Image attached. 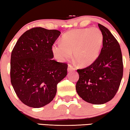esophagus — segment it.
I'll list each match as a JSON object with an SVG mask.
<instances>
[{"label":"esophagus","mask_w":130,"mask_h":130,"mask_svg":"<svg viewBox=\"0 0 130 130\" xmlns=\"http://www.w3.org/2000/svg\"><path fill=\"white\" fill-rule=\"evenodd\" d=\"M73 70H74V67H73L71 64H69L68 68H67V71H68V72H72V71H73Z\"/></svg>","instance_id":"esophagus-1"}]
</instances>
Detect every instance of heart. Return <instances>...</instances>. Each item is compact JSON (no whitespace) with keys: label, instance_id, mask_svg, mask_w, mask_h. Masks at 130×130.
<instances>
[{"label":"heart","instance_id":"obj_1","mask_svg":"<svg viewBox=\"0 0 130 130\" xmlns=\"http://www.w3.org/2000/svg\"><path fill=\"white\" fill-rule=\"evenodd\" d=\"M104 42L102 32L97 28L71 30L65 33L61 42L52 45V52L59 61H64L72 56L82 67L89 66L96 61L101 54Z\"/></svg>","mask_w":130,"mask_h":130}]
</instances>
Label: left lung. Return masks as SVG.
<instances>
[{"instance_id":"1","label":"left lung","mask_w":130,"mask_h":130,"mask_svg":"<svg viewBox=\"0 0 130 130\" xmlns=\"http://www.w3.org/2000/svg\"><path fill=\"white\" fill-rule=\"evenodd\" d=\"M104 36L101 54L95 63L78 69L79 79L77 93L83 100L92 104H104L116 95L123 76L121 50L118 42L109 29L100 24Z\"/></svg>"}]
</instances>
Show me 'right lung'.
<instances>
[{"label": "right lung", "mask_w": 130, "mask_h": 130, "mask_svg": "<svg viewBox=\"0 0 130 130\" xmlns=\"http://www.w3.org/2000/svg\"><path fill=\"white\" fill-rule=\"evenodd\" d=\"M61 32L33 28L18 39L10 58V81L21 102L38 108L48 104L57 85L67 76V64L53 60L52 45Z\"/></svg>", "instance_id": "1"}]
</instances>
